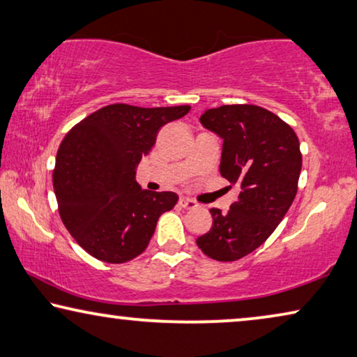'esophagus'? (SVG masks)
<instances>
[{
  "mask_svg": "<svg viewBox=\"0 0 357 357\" xmlns=\"http://www.w3.org/2000/svg\"><path fill=\"white\" fill-rule=\"evenodd\" d=\"M178 204L182 206L183 209H195V208H198V203H196L195 199H190V198H185V196H182V198H180V201H178Z\"/></svg>",
  "mask_w": 357,
  "mask_h": 357,
  "instance_id": "esophagus-1",
  "label": "esophagus"
}]
</instances>
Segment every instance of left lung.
<instances>
[{
    "mask_svg": "<svg viewBox=\"0 0 357 357\" xmlns=\"http://www.w3.org/2000/svg\"><path fill=\"white\" fill-rule=\"evenodd\" d=\"M224 138L220 174L240 195L222 214L213 208V227L196 245L211 259L238 261L277 229L298 191L303 156L293 128L256 105H224L199 117Z\"/></svg>",
    "mask_w": 357,
    "mask_h": 357,
    "instance_id": "1",
    "label": "left lung"
}]
</instances>
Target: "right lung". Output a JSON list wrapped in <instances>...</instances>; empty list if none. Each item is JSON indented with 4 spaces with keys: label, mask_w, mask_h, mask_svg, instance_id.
Segmentation results:
<instances>
[{
    "label": "right lung",
    "mask_w": 357,
    "mask_h": 357,
    "mask_svg": "<svg viewBox=\"0 0 357 357\" xmlns=\"http://www.w3.org/2000/svg\"><path fill=\"white\" fill-rule=\"evenodd\" d=\"M190 109L116 102L66 133L56 154L53 187L61 220L89 255L122 264L146 250L159 215L172 209L178 196L142 190L135 169L151 151L159 128Z\"/></svg>",
    "instance_id": "right-lung-1"
}]
</instances>
